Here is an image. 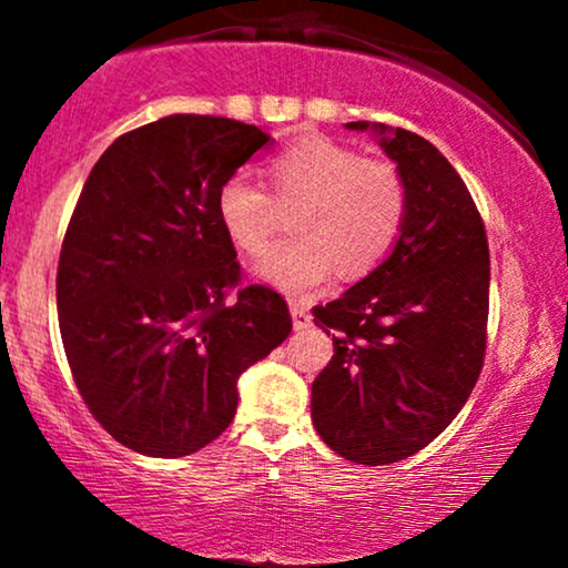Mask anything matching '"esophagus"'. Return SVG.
Segmentation results:
<instances>
[{"label":"esophagus","mask_w":568,"mask_h":568,"mask_svg":"<svg viewBox=\"0 0 568 568\" xmlns=\"http://www.w3.org/2000/svg\"><path fill=\"white\" fill-rule=\"evenodd\" d=\"M291 315H293V328H296V331L310 328L312 315H310V310H306L304 304H296V302H293V304H291Z\"/></svg>","instance_id":"obj_1"}]
</instances>
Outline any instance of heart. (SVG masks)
Wrapping results in <instances>:
<instances>
[{
  "label": "heart",
  "mask_w": 568,
  "mask_h": 568,
  "mask_svg": "<svg viewBox=\"0 0 568 568\" xmlns=\"http://www.w3.org/2000/svg\"><path fill=\"white\" fill-rule=\"evenodd\" d=\"M275 197L234 173L216 192V219L234 247L258 253L277 226L280 205L291 213L293 237L272 245L253 272L285 293L323 288L336 270L366 275L393 251L408 211L406 181L395 162L363 158L328 135H304L266 165Z\"/></svg>",
  "instance_id": "1"
}]
</instances>
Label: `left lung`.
I'll return each mask as SVG.
<instances>
[{"label":"left lung","instance_id":"obj_1","mask_svg":"<svg viewBox=\"0 0 568 568\" xmlns=\"http://www.w3.org/2000/svg\"><path fill=\"white\" fill-rule=\"evenodd\" d=\"M374 130L406 181L408 211L384 262L312 315L334 357L312 382V425L344 459L393 465L422 452L470 397L486 355L488 240L465 181L403 128Z\"/></svg>","mask_w":568,"mask_h":568}]
</instances>
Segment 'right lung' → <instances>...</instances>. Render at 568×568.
Returning a JSON list of instances; mask_svg holds the SVG:
<instances>
[{
	"instance_id": "obj_1",
	"label": "right lung",
	"mask_w": 568,
	"mask_h": 568,
	"mask_svg": "<svg viewBox=\"0 0 568 568\" xmlns=\"http://www.w3.org/2000/svg\"><path fill=\"white\" fill-rule=\"evenodd\" d=\"M270 135L226 116L171 114L120 135L84 181L55 277L77 389L101 427L175 459L232 425L237 379L285 342L283 296L240 285L216 192Z\"/></svg>"
}]
</instances>
